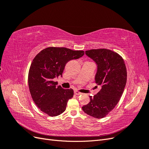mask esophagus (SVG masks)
I'll return each mask as SVG.
<instances>
[{
  "mask_svg": "<svg viewBox=\"0 0 149 149\" xmlns=\"http://www.w3.org/2000/svg\"><path fill=\"white\" fill-rule=\"evenodd\" d=\"M74 94H76V95H80V94H82L81 93H80V92H79L78 91H74Z\"/></svg>",
  "mask_w": 149,
  "mask_h": 149,
  "instance_id": "34e87169",
  "label": "esophagus"
}]
</instances>
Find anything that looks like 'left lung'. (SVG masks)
Returning a JSON list of instances; mask_svg holds the SVG:
<instances>
[{"mask_svg": "<svg viewBox=\"0 0 149 149\" xmlns=\"http://www.w3.org/2000/svg\"><path fill=\"white\" fill-rule=\"evenodd\" d=\"M86 55L95 61L97 68L95 82L101 89L82 109L96 119L104 118L117 105L127 82V70L123 58L110 49H93Z\"/></svg>", "mask_w": 149, "mask_h": 149, "instance_id": "1", "label": "left lung"}]
</instances>
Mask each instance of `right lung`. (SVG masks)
I'll list each match as a JSON object with an SVG mask.
<instances>
[{"instance_id": "add662e5", "label": "right lung", "mask_w": 149, "mask_h": 149, "mask_svg": "<svg viewBox=\"0 0 149 149\" xmlns=\"http://www.w3.org/2000/svg\"><path fill=\"white\" fill-rule=\"evenodd\" d=\"M82 50H72L64 47H48L35 56L29 72V87L34 102L49 116L63 113L68 101L73 96L72 89L56 86V79L62 76L66 64L84 55Z\"/></svg>"}]
</instances>
